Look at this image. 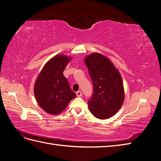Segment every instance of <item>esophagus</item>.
<instances>
[{
    "label": "esophagus",
    "mask_w": 161,
    "mask_h": 161,
    "mask_svg": "<svg viewBox=\"0 0 161 161\" xmlns=\"http://www.w3.org/2000/svg\"><path fill=\"white\" fill-rule=\"evenodd\" d=\"M76 94L77 97H81V96H82V92H81L80 91H76Z\"/></svg>",
    "instance_id": "1"
}]
</instances>
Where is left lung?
I'll return each mask as SVG.
<instances>
[{"instance_id": "1", "label": "left lung", "mask_w": 161, "mask_h": 161, "mask_svg": "<svg viewBox=\"0 0 161 161\" xmlns=\"http://www.w3.org/2000/svg\"><path fill=\"white\" fill-rule=\"evenodd\" d=\"M85 63L93 85L88 101L89 108L95 118L104 119L115 115L123 104L124 91L119 71L101 53L87 56Z\"/></svg>"}]
</instances>
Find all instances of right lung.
<instances>
[{
    "label": "right lung",
    "instance_id": "obj_1",
    "mask_svg": "<svg viewBox=\"0 0 161 161\" xmlns=\"http://www.w3.org/2000/svg\"><path fill=\"white\" fill-rule=\"evenodd\" d=\"M70 58L58 55L46 63L34 86V93L39 105L47 113L56 115L64 110L76 97L70 89L63 72Z\"/></svg>",
    "mask_w": 161,
    "mask_h": 161
}]
</instances>
